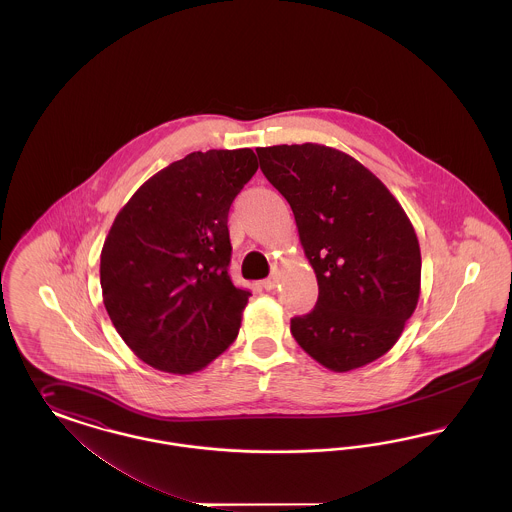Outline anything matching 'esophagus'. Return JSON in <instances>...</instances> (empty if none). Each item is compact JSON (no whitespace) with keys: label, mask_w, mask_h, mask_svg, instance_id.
<instances>
[{"label":"esophagus","mask_w":512,"mask_h":512,"mask_svg":"<svg viewBox=\"0 0 512 512\" xmlns=\"http://www.w3.org/2000/svg\"><path fill=\"white\" fill-rule=\"evenodd\" d=\"M267 292H274L276 290V286H278V280L272 276V278H267V280H263V284H261Z\"/></svg>","instance_id":"34e87169"}]
</instances>
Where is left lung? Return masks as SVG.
Wrapping results in <instances>:
<instances>
[{
  "label": "left lung",
  "mask_w": 512,
  "mask_h": 512,
  "mask_svg": "<svg viewBox=\"0 0 512 512\" xmlns=\"http://www.w3.org/2000/svg\"><path fill=\"white\" fill-rule=\"evenodd\" d=\"M261 171L292 207L318 301L292 336L317 363L347 372L386 355L420 295L413 224L372 172L320 144L257 147Z\"/></svg>",
  "instance_id": "obj_1"
}]
</instances>
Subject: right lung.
Instances as JSON below:
<instances>
[{
    "instance_id": "1",
    "label": "right lung",
    "mask_w": 512,
    "mask_h": 512,
    "mask_svg": "<svg viewBox=\"0 0 512 512\" xmlns=\"http://www.w3.org/2000/svg\"><path fill=\"white\" fill-rule=\"evenodd\" d=\"M257 169L249 147L194 151L119 211L101 249L103 305L147 365L192 374L236 340L251 293L228 274V211Z\"/></svg>"
}]
</instances>
